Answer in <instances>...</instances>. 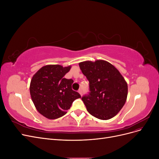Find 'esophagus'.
I'll list each match as a JSON object with an SVG mask.
<instances>
[{
    "mask_svg": "<svg viewBox=\"0 0 159 159\" xmlns=\"http://www.w3.org/2000/svg\"><path fill=\"white\" fill-rule=\"evenodd\" d=\"M78 92L80 93L81 95H82V93H83V92H82V90H81V89H80L78 90Z\"/></svg>",
    "mask_w": 159,
    "mask_h": 159,
    "instance_id": "1",
    "label": "esophagus"
}]
</instances>
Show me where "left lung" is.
Returning <instances> with one entry per match:
<instances>
[{"mask_svg": "<svg viewBox=\"0 0 159 159\" xmlns=\"http://www.w3.org/2000/svg\"><path fill=\"white\" fill-rule=\"evenodd\" d=\"M79 66L89 81V93L81 98L88 111L99 119H111L125 103L128 93L125 80L106 61H86Z\"/></svg>", "mask_w": 159, "mask_h": 159, "instance_id": "8db88e82", "label": "left lung"}]
</instances>
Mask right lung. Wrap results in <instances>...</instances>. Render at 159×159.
<instances>
[{"instance_id": "add662e5", "label": "right lung", "mask_w": 159, "mask_h": 159, "mask_svg": "<svg viewBox=\"0 0 159 159\" xmlns=\"http://www.w3.org/2000/svg\"><path fill=\"white\" fill-rule=\"evenodd\" d=\"M70 68V66L48 65L32 77L30 85L32 102L38 111L48 119L62 117L74 101L81 98L71 88L74 80L64 77Z\"/></svg>"}]
</instances>
